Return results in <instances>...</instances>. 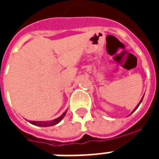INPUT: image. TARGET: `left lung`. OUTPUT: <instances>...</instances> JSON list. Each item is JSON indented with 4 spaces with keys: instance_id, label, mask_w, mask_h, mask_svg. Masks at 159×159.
Here are the masks:
<instances>
[{
    "instance_id": "left-lung-1",
    "label": "left lung",
    "mask_w": 159,
    "mask_h": 159,
    "mask_svg": "<svg viewBox=\"0 0 159 159\" xmlns=\"http://www.w3.org/2000/svg\"><path fill=\"white\" fill-rule=\"evenodd\" d=\"M143 98H142V99H141L140 102H139V105H138V106H136V107H135V109H134V111H136V109L138 108V107H139V105H140V103H141V102H142V100H143ZM134 111H133V112H134Z\"/></svg>"
}]
</instances>
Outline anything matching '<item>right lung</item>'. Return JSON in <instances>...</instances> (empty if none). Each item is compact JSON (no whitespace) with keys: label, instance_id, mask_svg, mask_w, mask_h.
<instances>
[{"label":"right lung","instance_id":"right-lung-1","mask_svg":"<svg viewBox=\"0 0 159 159\" xmlns=\"http://www.w3.org/2000/svg\"><path fill=\"white\" fill-rule=\"evenodd\" d=\"M66 113H67V111L62 114V116H60V117L55 119L53 121H49V122H45V121H30V123H31L32 125H34L41 126V127H48V126H53V125H57V123H59L60 121L62 120V118L65 116Z\"/></svg>","mask_w":159,"mask_h":159}]
</instances>
